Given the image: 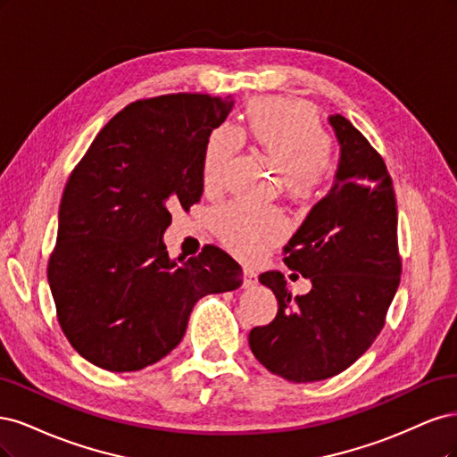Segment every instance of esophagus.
I'll list each match as a JSON object with an SVG mask.
<instances>
[{
  "mask_svg": "<svg viewBox=\"0 0 457 457\" xmlns=\"http://www.w3.org/2000/svg\"><path fill=\"white\" fill-rule=\"evenodd\" d=\"M256 283H258V275L254 273V270L245 268V270H243V285H245V288L254 287Z\"/></svg>",
  "mask_w": 457,
  "mask_h": 457,
  "instance_id": "34e87169",
  "label": "esophagus"
}]
</instances>
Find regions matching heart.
<instances>
[{
  "mask_svg": "<svg viewBox=\"0 0 457 457\" xmlns=\"http://www.w3.org/2000/svg\"><path fill=\"white\" fill-rule=\"evenodd\" d=\"M246 129L287 179V189L296 197L315 191L322 167L330 157L332 142L317 115L303 102L263 98L248 110ZM241 148V132L228 125L211 130L203 152V184L216 189L226 169ZM216 231L235 254L258 258L273 241L287 233L285 216L273 209L248 203H229L214 216Z\"/></svg>",
  "mask_w": 457,
  "mask_h": 457,
  "instance_id": "1",
  "label": "heart"
}]
</instances>
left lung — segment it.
<instances>
[{
    "instance_id": "obj_1",
    "label": "left lung",
    "mask_w": 457,
    "mask_h": 457,
    "mask_svg": "<svg viewBox=\"0 0 457 457\" xmlns=\"http://www.w3.org/2000/svg\"><path fill=\"white\" fill-rule=\"evenodd\" d=\"M340 161L328 194L285 246V263L312 281L292 296L281 271L260 283L278 309L248 334L254 357L294 384L344 372L372 345L401 283L396 201L384 159L344 115L328 117Z\"/></svg>"
}]
</instances>
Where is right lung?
Returning a JSON list of instances; mask_svg holds the SVG:
<instances>
[{
	"label": "right lung",
	"mask_w": 457,
	"mask_h": 457,
	"mask_svg": "<svg viewBox=\"0 0 457 457\" xmlns=\"http://www.w3.org/2000/svg\"><path fill=\"white\" fill-rule=\"evenodd\" d=\"M235 100L165 95L112 117L70 174L58 211L49 287L58 322L83 359L110 372L150 366L182 342L194 305L239 288L218 246L172 260L170 209L203 194V152Z\"/></svg>",
	"instance_id": "obj_1"
}]
</instances>
